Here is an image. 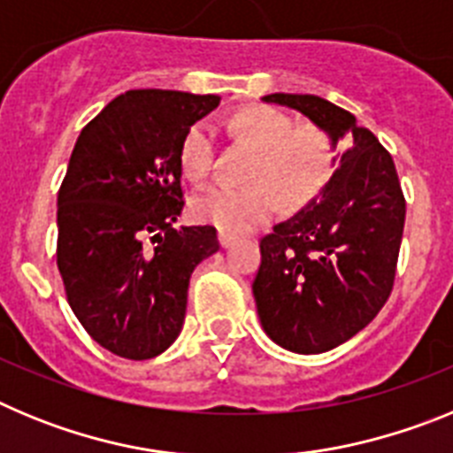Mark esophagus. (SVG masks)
<instances>
[{
  "label": "esophagus",
  "instance_id": "34e87169",
  "mask_svg": "<svg viewBox=\"0 0 453 453\" xmlns=\"http://www.w3.org/2000/svg\"><path fill=\"white\" fill-rule=\"evenodd\" d=\"M218 238H219V245H222L224 250H229V247L234 245V242H235V238H234V235L224 234V231H219V235H218Z\"/></svg>",
  "mask_w": 453,
  "mask_h": 453
}]
</instances>
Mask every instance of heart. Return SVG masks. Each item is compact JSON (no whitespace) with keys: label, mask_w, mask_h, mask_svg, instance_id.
I'll use <instances>...</instances> for the list:
<instances>
[{"label":"heart","mask_w":453,"mask_h":453,"mask_svg":"<svg viewBox=\"0 0 453 453\" xmlns=\"http://www.w3.org/2000/svg\"><path fill=\"white\" fill-rule=\"evenodd\" d=\"M234 127L256 147L250 186L213 183L192 197V213L226 234H247L265 222L279 197L286 206H302L324 190L335 167L331 135L315 124L295 127L290 115L272 106H251L235 115ZM181 170L199 181L215 161L213 124H192L179 150Z\"/></svg>","instance_id":"b5f03b06"}]
</instances>
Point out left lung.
Segmentation results:
<instances>
[{
  "mask_svg": "<svg viewBox=\"0 0 453 453\" xmlns=\"http://www.w3.org/2000/svg\"><path fill=\"white\" fill-rule=\"evenodd\" d=\"M263 102L306 115L349 140L331 181L261 240L254 299L261 326L295 354H322L354 338L390 297L406 202L392 156L354 115L318 95L274 92Z\"/></svg>",
  "mask_w": 453,
  "mask_h": 453,
  "instance_id": "1",
  "label": "left lung"
}]
</instances>
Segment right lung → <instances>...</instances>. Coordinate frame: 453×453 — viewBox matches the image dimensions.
Segmentation results:
<instances>
[{
  "label": "right lung",
  "instance_id": "obj_1",
  "mask_svg": "<svg viewBox=\"0 0 453 453\" xmlns=\"http://www.w3.org/2000/svg\"><path fill=\"white\" fill-rule=\"evenodd\" d=\"M218 95L129 90L83 127L58 190L56 263L95 342L147 361L181 334L192 270L215 226H181V140Z\"/></svg>",
  "mask_w": 453,
  "mask_h": 453
}]
</instances>
